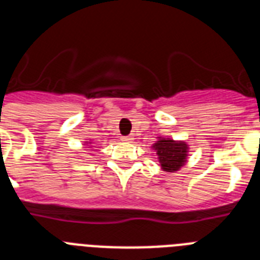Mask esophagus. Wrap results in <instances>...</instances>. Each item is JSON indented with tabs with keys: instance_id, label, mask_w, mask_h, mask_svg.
<instances>
[{
	"instance_id": "34e87169",
	"label": "esophagus",
	"mask_w": 260,
	"mask_h": 260,
	"mask_svg": "<svg viewBox=\"0 0 260 260\" xmlns=\"http://www.w3.org/2000/svg\"><path fill=\"white\" fill-rule=\"evenodd\" d=\"M122 141L123 142H133V137L127 135V137H122Z\"/></svg>"
}]
</instances>
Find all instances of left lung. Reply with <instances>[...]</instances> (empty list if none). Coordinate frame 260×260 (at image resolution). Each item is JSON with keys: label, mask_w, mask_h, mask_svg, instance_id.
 Masks as SVG:
<instances>
[{"label": "left lung", "mask_w": 260, "mask_h": 260, "mask_svg": "<svg viewBox=\"0 0 260 260\" xmlns=\"http://www.w3.org/2000/svg\"><path fill=\"white\" fill-rule=\"evenodd\" d=\"M152 150L156 151L158 162L164 172L174 173L180 171L181 167L187 161L189 146L183 141H173L171 138L158 137L156 143L152 144Z\"/></svg>", "instance_id": "8db88e82"}]
</instances>
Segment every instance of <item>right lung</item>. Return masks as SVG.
I'll return each instance as SVG.
<instances>
[{
  "instance_id": "1",
  "label": "right lung",
  "mask_w": 260,
  "mask_h": 260,
  "mask_svg": "<svg viewBox=\"0 0 260 260\" xmlns=\"http://www.w3.org/2000/svg\"><path fill=\"white\" fill-rule=\"evenodd\" d=\"M84 144H87V146H88V144H91V142H84Z\"/></svg>"
}]
</instances>
